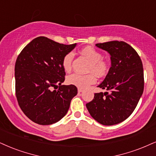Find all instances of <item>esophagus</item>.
Listing matches in <instances>:
<instances>
[{"instance_id":"1","label":"esophagus","mask_w":156,"mask_h":156,"mask_svg":"<svg viewBox=\"0 0 156 156\" xmlns=\"http://www.w3.org/2000/svg\"><path fill=\"white\" fill-rule=\"evenodd\" d=\"M82 91H83V90L81 89V88H78V93H81Z\"/></svg>"}]
</instances>
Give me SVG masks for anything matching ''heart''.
<instances>
[{"label":"heart","instance_id":"1","mask_svg":"<svg viewBox=\"0 0 156 156\" xmlns=\"http://www.w3.org/2000/svg\"><path fill=\"white\" fill-rule=\"evenodd\" d=\"M82 53L90 61L89 72H93L97 76H103L108 70V64L107 61L103 58L101 52L93 47L84 48L82 50ZM74 58V53L69 52L64 55L62 59V66L66 72H69L72 69V63ZM67 83L74 85L79 88H86L96 82L95 76L92 73L88 74H80L78 73L69 75L66 79Z\"/></svg>","mask_w":156,"mask_h":156}]
</instances>
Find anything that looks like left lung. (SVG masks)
<instances>
[{
    "label": "left lung",
    "instance_id": "obj_1",
    "mask_svg": "<svg viewBox=\"0 0 156 156\" xmlns=\"http://www.w3.org/2000/svg\"><path fill=\"white\" fill-rule=\"evenodd\" d=\"M95 45L111 55V66L98 86L108 92L95 93L86 106L98 122L110 126L127 119L137 106L144 90L143 63L137 51L125 42L115 40Z\"/></svg>",
    "mask_w": 156,
    "mask_h": 156
}]
</instances>
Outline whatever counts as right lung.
I'll return each instance as SVG.
<instances>
[{
  "instance_id": "add662e5",
  "label": "right lung",
  "mask_w": 156,
  "mask_h": 156,
  "mask_svg": "<svg viewBox=\"0 0 156 156\" xmlns=\"http://www.w3.org/2000/svg\"><path fill=\"white\" fill-rule=\"evenodd\" d=\"M75 46L76 43L63 45L48 37H38L25 46L17 57L16 99L24 114L34 123L54 124L68 112L77 88L72 84H61L66 75L62 59Z\"/></svg>"
}]
</instances>
